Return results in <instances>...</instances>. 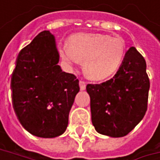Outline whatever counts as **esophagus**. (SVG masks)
I'll return each mask as SVG.
<instances>
[{"instance_id":"esophagus-1","label":"esophagus","mask_w":160,"mask_h":160,"mask_svg":"<svg viewBox=\"0 0 160 160\" xmlns=\"http://www.w3.org/2000/svg\"><path fill=\"white\" fill-rule=\"evenodd\" d=\"M80 88L81 91H84L86 89V83L83 80H80Z\"/></svg>"}]
</instances>
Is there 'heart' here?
<instances>
[{
    "label": "heart",
    "instance_id": "obj_1",
    "mask_svg": "<svg viewBox=\"0 0 160 160\" xmlns=\"http://www.w3.org/2000/svg\"><path fill=\"white\" fill-rule=\"evenodd\" d=\"M126 44L121 38L99 33H76L68 40V48L60 55L68 65L82 62L84 75L92 80H102L113 75L121 66Z\"/></svg>",
    "mask_w": 160,
    "mask_h": 160
}]
</instances>
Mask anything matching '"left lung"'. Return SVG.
<instances>
[{
    "instance_id": "8db88e82",
    "label": "left lung",
    "mask_w": 160,
    "mask_h": 160,
    "mask_svg": "<svg viewBox=\"0 0 160 160\" xmlns=\"http://www.w3.org/2000/svg\"><path fill=\"white\" fill-rule=\"evenodd\" d=\"M149 87L145 60L131 47L112 79L86 86L96 132L109 137H123L132 131L146 112Z\"/></svg>"
}]
</instances>
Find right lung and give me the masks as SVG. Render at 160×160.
I'll return each mask as SVG.
<instances>
[{"instance_id":"add662e5","label":"right lung","mask_w":160,"mask_h":160,"mask_svg":"<svg viewBox=\"0 0 160 160\" xmlns=\"http://www.w3.org/2000/svg\"><path fill=\"white\" fill-rule=\"evenodd\" d=\"M55 38L39 33L16 58L11 78L12 103L21 125L32 135L54 138L65 132L80 91L79 80L62 71Z\"/></svg>"}]
</instances>
